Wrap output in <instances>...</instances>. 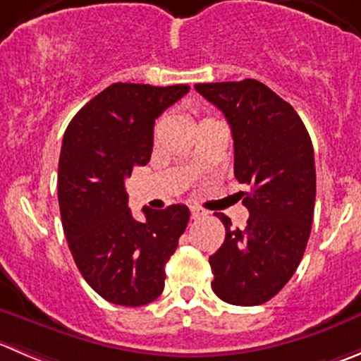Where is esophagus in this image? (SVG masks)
Masks as SVG:
<instances>
[{"instance_id": "obj_1", "label": "esophagus", "mask_w": 361, "mask_h": 361, "mask_svg": "<svg viewBox=\"0 0 361 361\" xmlns=\"http://www.w3.org/2000/svg\"><path fill=\"white\" fill-rule=\"evenodd\" d=\"M204 214H205L204 209H200V207H191V218H193V219L202 218V216H204Z\"/></svg>"}]
</instances>
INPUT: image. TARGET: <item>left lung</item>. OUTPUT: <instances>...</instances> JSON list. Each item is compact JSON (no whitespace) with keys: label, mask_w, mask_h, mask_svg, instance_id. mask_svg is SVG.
<instances>
[{"label":"left lung","mask_w":361,"mask_h":361,"mask_svg":"<svg viewBox=\"0 0 361 361\" xmlns=\"http://www.w3.org/2000/svg\"><path fill=\"white\" fill-rule=\"evenodd\" d=\"M219 108L234 138V175L250 212L245 230L216 212L225 241L209 264L212 290L239 307L269 301L303 259L315 205L314 147L293 106L257 80L195 85Z\"/></svg>","instance_id":"obj_1"}]
</instances>
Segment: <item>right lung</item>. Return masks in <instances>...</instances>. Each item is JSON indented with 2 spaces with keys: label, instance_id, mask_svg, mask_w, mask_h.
I'll return each mask as SVG.
<instances>
[{
  "label": "right lung",
  "instance_id": "obj_1",
  "mask_svg": "<svg viewBox=\"0 0 361 361\" xmlns=\"http://www.w3.org/2000/svg\"><path fill=\"white\" fill-rule=\"evenodd\" d=\"M190 92L188 85L113 83L75 113L61 143L58 204L74 262L88 286L122 307L152 303L164 289V266L190 221V209L127 207L126 178L149 163L154 122Z\"/></svg>",
  "mask_w": 361,
  "mask_h": 361
}]
</instances>
